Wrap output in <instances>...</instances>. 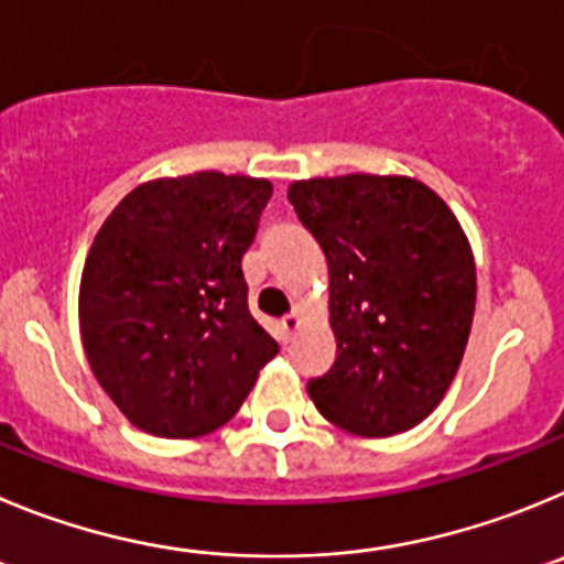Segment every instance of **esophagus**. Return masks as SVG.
Wrapping results in <instances>:
<instances>
[{
    "instance_id": "esophagus-1",
    "label": "esophagus",
    "mask_w": 564,
    "mask_h": 564,
    "mask_svg": "<svg viewBox=\"0 0 564 564\" xmlns=\"http://www.w3.org/2000/svg\"><path fill=\"white\" fill-rule=\"evenodd\" d=\"M297 328H301V314L297 312H292V314H286V317L281 319V334L283 337H292L294 332H297Z\"/></svg>"
}]
</instances>
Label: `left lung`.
<instances>
[{"mask_svg": "<svg viewBox=\"0 0 564 564\" xmlns=\"http://www.w3.org/2000/svg\"><path fill=\"white\" fill-rule=\"evenodd\" d=\"M328 263L337 359L306 390L365 438L404 433L453 384L475 314V261L453 210L408 176L348 174L289 187Z\"/></svg>", "mask_w": 564, "mask_h": 564, "instance_id": "1", "label": "left lung"}]
</instances>
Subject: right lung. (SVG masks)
<instances>
[{
    "label": "right lung",
    "instance_id": "1",
    "mask_svg": "<svg viewBox=\"0 0 564 564\" xmlns=\"http://www.w3.org/2000/svg\"><path fill=\"white\" fill-rule=\"evenodd\" d=\"M267 180L219 171L134 187L95 236L80 275V339L120 413L160 438L232 419L278 354L247 306L241 258Z\"/></svg>",
    "mask_w": 564,
    "mask_h": 564
}]
</instances>
